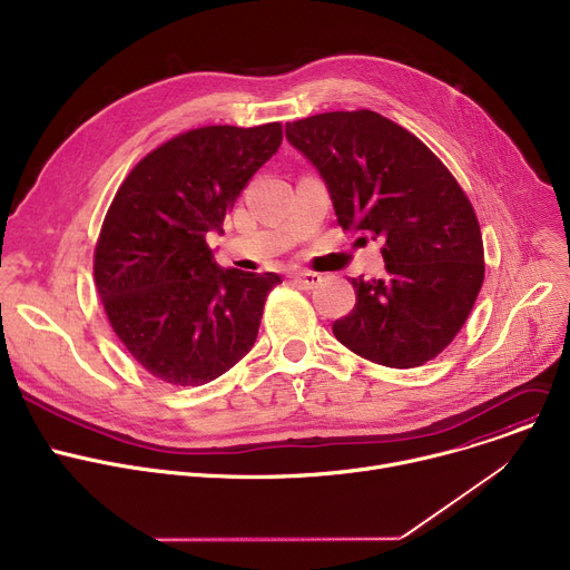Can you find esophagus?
<instances>
[{"label":"esophagus","instance_id":"obj_1","mask_svg":"<svg viewBox=\"0 0 570 570\" xmlns=\"http://www.w3.org/2000/svg\"><path fill=\"white\" fill-rule=\"evenodd\" d=\"M293 282H295L297 286H302V288H316V286L323 282V277H321L318 273L299 271V273H295V275H293Z\"/></svg>","mask_w":570,"mask_h":570}]
</instances>
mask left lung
<instances>
[{
    "instance_id": "1",
    "label": "left lung",
    "mask_w": 570,
    "mask_h": 570,
    "mask_svg": "<svg viewBox=\"0 0 570 570\" xmlns=\"http://www.w3.org/2000/svg\"><path fill=\"white\" fill-rule=\"evenodd\" d=\"M286 139L325 178L341 229L383 238L387 273L351 279L357 302L334 321V336L390 368L438 357L485 273L479 219L459 180L422 139L371 109L286 124Z\"/></svg>"
}]
</instances>
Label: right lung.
I'll return each mask as SVG.
<instances>
[{"label": "right lung", "mask_w": 570, "mask_h": 570, "mask_svg": "<svg viewBox=\"0 0 570 570\" xmlns=\"http://www.w3.org/2000/svg\"><path fill=\"white\" fill-rule=\"evenodd\" d=\"M282 144V124L204 126L144 156L102 219L94 279L111 330L163 383L199 387L254 346L275 273L222 271L206 243Z\"/></svg>", "instance_id": "right-lung-1"}]
</instances>
